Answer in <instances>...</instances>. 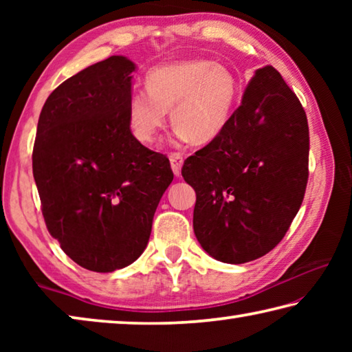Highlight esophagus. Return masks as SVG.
Segmentation results:
<instances>
[{
	"label": "esophagus",
	"mask_w": 352,
	"mask_h": 352,
	"mask_svg": "<svg viewBox=\"0 0 352 352\" xmlns=\"http://www.w3.org/2000/svg\"><path fill=\"white\" fill-rule=\"evenodd\" d=\"M169 162H170V168L174 170L175 177H180L182 174V166H183V157L180 153H170L169 155Z\"/></svg>",
	"instance_id": "esophagus-1"
}]
</instances>
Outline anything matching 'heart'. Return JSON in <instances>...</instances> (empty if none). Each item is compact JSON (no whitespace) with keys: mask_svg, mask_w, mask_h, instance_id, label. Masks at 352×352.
Listing matches in <instances>:
<instances>
[{"mask_svg":"<svg viewBox=\"0 0 352 352\" xmlns=\"http://www.w3.org/2000/svg\"><path fill=\"white\" fill-rule=\"evenodd\" d=\"M146 90L132 93L127 104L129 127L136 140L153 144L170 111L178 138L208 144L230 121L239 80L225 65L189 58L148 71Z\"/></svg>","mask_w":352,"mask_h":352,"instance_id":"b5f03b06","label":"heart"}]
</instances>
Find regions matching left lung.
<instances>
[{
    "mask_svg": "<svg viewBox=\"0 0 352 352\" xmlns=\"http://www.w3.org/2000/svg\"><path fill=\"white\" fill-rule=\"evenodd\" d=\"M307 166L305 109L275 68L256 69L223 132L183 164L201 248L226 264L275 248L305 199Z\"/></svg>",
    "mask_w": 352,
    "mask_h": 352,
    "instance_id": "left-lung-1",
    "label": "left lung"
}]
</instances>
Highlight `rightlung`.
<instances>
[{"label": "right lung", "instance_id": "1", "mask_svg": "<svg viewBox=\"0 0 352 352\" xmlns=\"http://www.w3.org/2000/svg\"><path fill=\"white\" fill-rule=\"evenodd\" d=\"M135 69L124 56L82 69L50 94L38 118L32 172L47 231L91 272L140 258L174 180L168 157L130 132Z\"/></svg>", "mask_w": 352, "mask_h": 352}]
</instances>
